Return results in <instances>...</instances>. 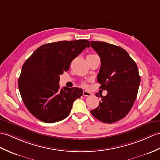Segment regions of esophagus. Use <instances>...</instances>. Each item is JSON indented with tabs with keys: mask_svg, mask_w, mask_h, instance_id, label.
<instances>
[{
	"mask_svg": "<svg viewBox=\"0 0 160 160\" xmlns=\"http://www.w3.org/2000/svg\"><path fill=\"white\" fill-rule=\"evenodd\" d=\"M83 95L86 96V97H89V96H91L92 94L90 92H88L87 91H83Z\"/></svg>",
	"mask_w": 160,
	"mask_h": 160,
	"instance_id": "esophagus-1",
	"label": "esophagus"
}]
</instances>
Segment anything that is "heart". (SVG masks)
Returning <instances> with one entry per match:
<instances>
[{"instance_id": "obj_1", "label": "heart", "mask_w": 160, "mask_h": 160, "mask_svg": "<svg viewBox=\"0 0 160 160\" xmlns=\"http://www.w3.org/2000/svg\"><path fill=\"white\" fill-rule=\"evenodd\" d=\"M82 86H83V87H87L86 83H82Z\"/></svg>"}]
</instances>
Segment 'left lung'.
<instances>
[{"instance_id": "1", "label": "left lung", "mask_w": 160, "mask_h": 160, "mask_svg": "<svg viewBox=\"0 0 160 160\" xmlns=\"http://www.w3.org/2000/svg\"><path fill=\"white\" fill-rule=\"evenodd\" d=\"M101 59L98 75L99 88L106 90L100 95L99 106L91 113L99 121L112 123L123 118L133 105L140 82L138 67L124 49L103 42H91ZM95 95L99 97L98 93Z\"/></svg>"}]
</instances>
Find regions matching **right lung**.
<instances>
[{"mask_svg": "<svg viewBox=\"0 0 160 160\" xmlns=\"http://www.w3.org/2000/svg\"><path fill=\"white\" fill-rule=\"evenodd\" d=\"M88 47L86 39L46 43L25 61L18 87L25 106L35 117L52 123L68 116L83 91L76 87L60 89V75L68 71L72 61Z\"/></svg>", "mask_w": 160, "mask_h": 160, "instance_id": "1", "label": "right lung"}]
</instances>
